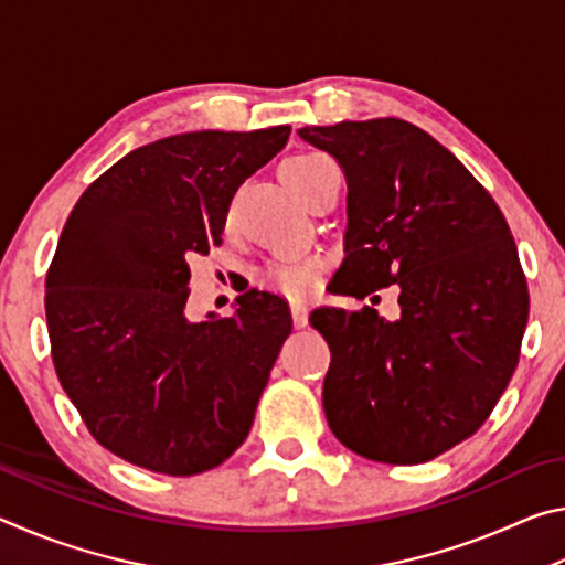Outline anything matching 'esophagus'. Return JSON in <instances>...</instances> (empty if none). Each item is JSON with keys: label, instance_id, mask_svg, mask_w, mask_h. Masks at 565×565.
Masks as SVG:
<instances>
[{"label": "esophagus", "instance_id": "1", "mask_svg": "<svg viewBox=\"0 0 565 565\" xmlns=\"http://www.w3.org/2000/svg\"><path fill=\"white\" fill-rule=\"evenodd\" d=\"M291 317H294V327H306V321H309V306L303 301H291Z\"/></svg>", "mask_w": 565, "mask_h": 565}]
</instances>
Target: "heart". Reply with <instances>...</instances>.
Listing matches in <instances>:
<instances>
[{"mask_svg": "<svg viewBox=\"0 0 565 565\" xmlns=\"http://www.w3.org/2000/svg\"><path fill=\"white\" fill-rule=\"evenodd\" d=\"M323 161H329L323 154H296L289 157L281 164L279 174L284 184L291 191L299 189L306 179H309L313 171H317ZM317 274L319 264L317 262H296V264H274L264 271V284L271 286V289L289 294V296H306L313 286H317Z\"/></svg>", "mask_w": 565, "mask_h": 565, "instance_id": "heart-1", "label": "heart"}]
</instances>
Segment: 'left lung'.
Here are the masks:
<instances>
[{
    "instance_id": "8db88e82",
    "label": "left lung",
    "mask_w": 565,
    "mask_h": 565,
    "mask_svg": "<svg viewBox=\"0 0 565 565\" xmlns=\"http://www.w3.org/2000/svg\"><path fill=\"white\" fill-rule=\"evenodd\" d=\"M347 174L333 281L363 299L398 286L401 313L321 306L331 349L323 411L333 436L381 463H424L473 436L509 386L529 286L501 209L451 151L404 119L303 127Z\"/></svg>"
}]
</instances>
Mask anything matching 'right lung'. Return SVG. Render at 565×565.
<instances>
[{
	"instance_id": "right-lung-1",
	"label": "right lung",
	"mask_w": 565,
	"mask_h": 565,
	"mask_svg": "<svg viewBox=\"0 0 565 565\" xmlns=\"http://www.w3.org/2000/svg\"><path fill=\"white\" fill-rule=\"evenodd\" d=\"M291 127L186 131L129 151L84 191L46 274L60 384L114 456L167 476L224 463L252 431L291 313L248 289L228 319H186L189 262Z\"/></svg>"
}]
</instances>
